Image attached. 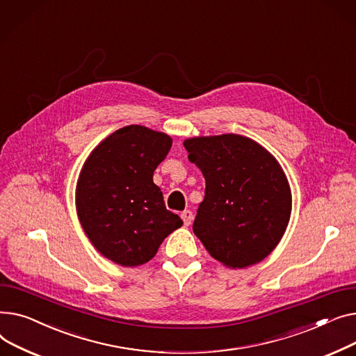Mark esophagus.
I'll return each mask as SVG.
<instances>
[{"instance_id": "34e87169", "label": "esophagus", "mask_w": 356, "mask_h": 356, "mask_svg": "<svg viewBox=\"0 0 356 356\" xmlns=\"http://www.w3.org/2000/svg\"><path fill=\"white\" fill-rule=\"evenodd\" d=\"M181 218H182V221H184V225H190L191 222H193V220H194V214L190 211V210H185V211H182L181 213Z\"/></svg>"}]
</instances>
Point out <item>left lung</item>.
<instances>
[{
  "instance_id": "obj_1",
  "label": "left lung",
  "mask_w": 356,
  "mask_h": 356,
  "mask_svg": "<svg viewBox=\"0 0 356 356\" xmlns=\"http://www.w3.org/2000/svg\"><path fill=\"white\" fill-rule=\"evenodd\" d=\"M184 146L205 178L194 234L228 268L264 260L291 216L290 184L279 161L254 139L236 134L188 138Z\"/></svg>"
}]
</instances>
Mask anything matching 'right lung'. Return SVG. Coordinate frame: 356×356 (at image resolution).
I'll use <instances>...</instances> for the list:
<instances>
[{"label":"right lung","instance_id":"obj_1","mask_svg":"<svg viewBox=\"0 0 356 356\" xmlns=\"http://www.w3.org/2000/svg\"><path fill=\"white\" fill-rule=\"evenodd\" d=\"M172 138L129 124L104 138L83 163L76 211L83 232L108 260L123 267L148 263L162 241L182 225L166 210L154 171Z\"/></svg>","mask_w":356,"mask_h":356}]
</instances>
